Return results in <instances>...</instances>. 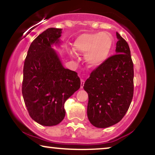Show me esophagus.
<instances>
[{"instance_id": "34e87169", "label": "esophagus", "mask_w": 155, "mask_h": 155, "mask_svg": "<svg viewBox=\"0 0 155 155\" xmlns=\"http://www.w3.org/2000/svg\"><path fill=\"white\" fill-rule=\"evenodd\" d=\"M84 79H81V88L84 87Z\"/></svg>"}]
</instances>
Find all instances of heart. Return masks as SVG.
Here are the masks:
<instances>
[{
	"label": "heart",
	"mask_w": 155,
	"mask_h": 155,
	"mask_svg": "<svg viewBox=\"0 0 155 155\" xmlns=\"http://www.w3.org/2000/svg\"><path fill=\"white\" fill-rule=\"evenodd\" d=\"M113 43L112 37L107 33H87L76 39L73 48L76 53L86 54V61L90 67H96L108 58Z\"/></svg>",
	"instance_id": "heart-1"
}]
</instances>
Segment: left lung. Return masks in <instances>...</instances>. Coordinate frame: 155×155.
Listing matches in <instances>:
<instances>
[{
	"instance_id": "1",
	"label": "left lung",
	"mask_w": 155,
	"mask_h": 155,
	"mask_svg": "<svg viewBox=\"0 0 155 155\" xmlns=\"http://www.w3.org/2000/svg\"><path fill=\"white\" fill-rule=\"evenodd\" d=\"M116 36V54L95 69L84 86L88 95V118L99 128L120 122L133 97L134 69L130 50L118 32Z\"/></svg>"
}]
</instances>
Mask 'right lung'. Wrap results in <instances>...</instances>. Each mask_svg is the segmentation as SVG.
Returning <instances> with one entry per match:
<instances>
[{
	"mask_svg": "<svg viewBox=\"0 0 155 155\" xmlns=\"http://www.w3.org/2000/svg\"><path fill=\"white\" fill-rule=\"evenodd\" d=\"M61 29L48 28L33 40L24 62L22 94L29 115L39 124L53 126L65 116L64 105L79 90L77 73L65 69L51 48Z\"/></svg>",
	"mask_w": 155,
	"mask_h": 155,
	"instance_id": "obj_1",
	"label": "right lung"
}]
</instances>
